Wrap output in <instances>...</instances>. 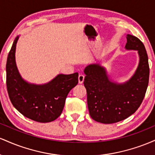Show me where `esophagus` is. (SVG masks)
<instances>
[{
	"label": "esophagus",
	"mask_w": 155,
	"mask_h": 155,
	"mask_svg": "<svg viewBox=\"0 0 155 155\" xmlns=\"http://www.w3.org/2000/svg\"><path fill=\"white\" fill-rule=\"evenodd\" d=\"M78 79H79V84H82L84 81V76L82 75V74H80L79 76V78H78Z\"/></svg>",
	"instance_id": "34e87169"
}]
</instances>
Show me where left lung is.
<instances>
[{
	"instance_id": "left-lung-1",
	"label": "left lung",
	"mask_w": 155,
	"mask_h": 155,
	"mask_svg": "<svg viewBox=\"0 0 155 155\" xmlns=\"http://www.w3.org/2000/svg\"><path fill=\"white\" fill-rule=\"evenodd\" d=\"M125 49L138 51L139 63L134 74L125 82L109 79L106 68L99 63L85 67L84 84L87 94L90 117L96 122L112 124L134 114L141 104L149 84L148 56L143 44L127 34Z\"/></svg>"
}]
</instances>
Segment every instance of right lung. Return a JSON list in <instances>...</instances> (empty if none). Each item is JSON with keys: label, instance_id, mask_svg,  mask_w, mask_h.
I'll use <instances>...</instances> for the list:
<instances>
[{"label": "right lung", "instance_id": "obj_1", "mask_svg": "<svg viewBox=\"0 0 155 155\" xmlns=\"http://www.w3.org/2000/svg\"><path fill=\"white\" fill-rule=\"evenodd\" d=\"M16 37L6 62V86L12 104L22 115L38 122H50L61 114L66 97L78 84L79 74H58L44 84L29 83L21 76L15 60Z\"/></svg>", "mask_w": 155, "mask_h": 155}]
</instances>
